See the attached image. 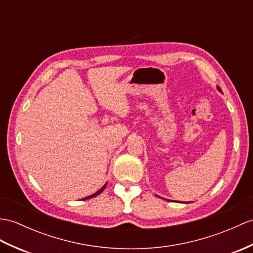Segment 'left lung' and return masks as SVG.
Masks as SVG:
<instances>
[{"mask_svg":"<svg viewBox=\"0 0 253 253\" xmlns=\"http://www.w3.org/2000/svg\"><path fill=\"white\" fill-rule=\"evenodd\" d=\"M219 89H220V88H219ZM220 90H221V89H220Z\"/></svg>","mask_w":253,"mask_h":253,"instance_id":"left-lung-1","label":"left lung"}]
</instances>
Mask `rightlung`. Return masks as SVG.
I'll list each match as a JSON object with an SVG mask.
<instances>
[{
	"instance_id": "obj_1",
	"label": "right lung",
	"mask_w": 253,
	"mask_h": 253,
	"mask_svg": "<svg viewBox=\"0 0 253 253\" xmlns=\"http://www.w3.org/2000/svg\"><path fill=\"white\" fill-rule=\"evenodd\" d=\"M105 189V185L104 186H102L101 187V189H100L98 192H96L95 194H92V195H90V196H88V197H86V198H84V199H88V198H92V197H95V196H97V195H99V194L100 193H101V192H103V190Z\"/></svg>"
}]
</instances>
